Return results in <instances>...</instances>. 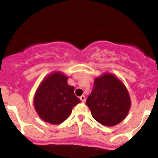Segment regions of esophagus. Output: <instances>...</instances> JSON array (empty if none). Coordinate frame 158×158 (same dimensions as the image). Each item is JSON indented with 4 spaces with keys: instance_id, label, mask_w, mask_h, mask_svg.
<instances>
[{
    "instance_id": "1",
    "label": "esophagus",
    "mask_w": 158,
    "mask_h": 158,
    "mask_svg": "<svg viewBox=\"0 0 158 158\" xmlns=\"http://www.w3.org/2000/svg\"><path fill=\"white\" fill-rule=\"evenodd\" d=\"M80 100H81V102H84L85 101V95H82V96H80Z\"/></svg>"
}]
</instances>
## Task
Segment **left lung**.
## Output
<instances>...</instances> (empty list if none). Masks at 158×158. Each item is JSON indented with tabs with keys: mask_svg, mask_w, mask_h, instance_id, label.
Instances as JSON below:
<instances>
[{
	"mask_svg": "<svg viewBox=\"0 0 158 158\" xmlns=\"http://www.w3.org/2000/svg\"><path fill=\"white\" fill-rule=\"evenodd\" d=\"M131 104L126 86L110 73L95 78L93 89L86 100L92 117L105 126H114L122 122L128 115Z\"/></svg>",
	"mask_w": 158,
	"mask_h": 158,
	"instance_id": "8db88e82",
	"label": "left lung"
}]
</instances>
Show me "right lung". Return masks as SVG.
<instances>
[{"instance_id":"right-lung-1","label":"right lung","mask_w":158,"mask_h":158,"mask_svg":"<svg viewBox=\"0 0 158 158\" xmlns=\"http://www.w3.org/2000/svg\"><path fill=\"white\" fill-rule=\"evenodd\" d=\"M68 76L54 72L40 82L33 98V106L43 121L59 125L71 114L74 106L80 102L74 94V87L67 83Z\"/></svg>"}]
</instances>
